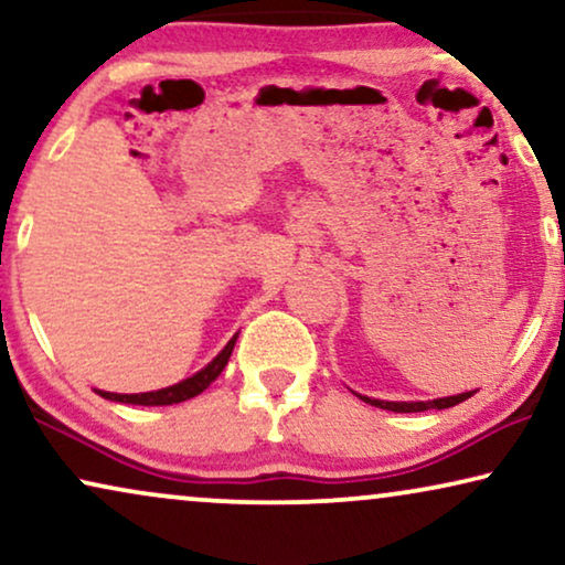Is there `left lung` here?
Masks as SVG:
<instances>
[{
  "label": "left lung",
  "instance_id": "1",
  "mask_svg": "<svg viewBox=\"0 0 565 565\" xmlns=\"http://www.w3.org/2000/svg\"><path fill=\"white\" fill-rule=\"evenodd\" d=\"M476 391L468 393H458V396H445V398H431V401H381V398H367V396H358L365 401L370 406L385 408V412H396V414H414V412H427V408H450L455 404H462V401L473 396Z\"/></svg>",
  "mask_w": 565,
  "mask_h": 565
}]
</instances>
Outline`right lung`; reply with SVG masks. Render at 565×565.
Segmentation results:
<instances>
[{
    "instance_id": "obj_1",
    "label": "right lung",
    "mask_w": 565,
    "mask_h": 565,
    "mask_svg": "<svg viewBox=\"0 0 565 565\" xmlns=\"http://www.w3.org/2000/svg\"><path fill=\"white\" fill-rule=\"evenodd\" d=\"M238 334L228 339V344L215 354V358L207 362L203 370H198L195 375L184 377V381L169 385V388H159V391H149V393H110V391H97L99 396L107 401H118V404H134V406H172V404H182V401L195 398L198 393H203L207 385H211L215 377L223 373V367L228 365L231 352H234Z\"/></svg>"
}]
</instances>
